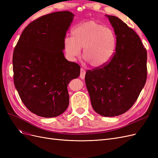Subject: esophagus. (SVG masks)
I'll return each instance as SVG.
<instances>
[{
  "label": "esophagus",
  "mask_w": 158,
  "mask_h": 158,
  "mask_svg": "<svg viewBox=\"0 0 158 158\" xmlns=\"http://www.w3.org/2000/svg\"><path fill=\"white\" fill-rule=\"evenodd\" d=\"M85 70L84 69L81 68V69H80V78L84 79V78H85Z\"/></svg>",
  "instance_id": "esophagus-1"
}]
</instances>
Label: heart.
<instances>
[{"instance_id":"b5f03b06","label":"heart","mask_w":158,"mask_h":158,"mask_svg":"<svg viewBox=\"0 0 158 158\" xmlns=\"http://www.w3.org/2000/svg\"><path fill=\"white\" fill-rule=\"evenodd\" d=\"M117 39L111 28L94 20L76 26L72 37H66L64 49L69 59L75 60L83 48L84 58L94 67H102L112 59L117 48Z\"/></svg>"}]
</instances>
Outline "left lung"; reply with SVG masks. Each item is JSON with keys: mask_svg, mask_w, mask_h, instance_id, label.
<instances>
[{"mask_svg": "<svg viewBox=\"0 0 158 158\" xmlns=\"http://www.w3.org/2000/svg\"><path fill=\"white\" fill-rule=\"evenodd\" d=\"M117 44L106 66L88 70L85 85L94 111L103 117L125 113L137 100L147 78V51L139 36L116 16H107Z\"/></svg>", "mask_w": 158, "mask_h": 158, "instance_id": "1", "label": "left lung"}]
</instances>
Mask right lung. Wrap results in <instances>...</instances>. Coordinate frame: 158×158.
I'll return each instance as SVG.
<instances>
[{"instance_id": "add662e5", "label": "right lung", "mask_w": 158, "mask_h": 158, "mask_svg": "<svg viewBox=\"0 0 158 158\" xmlns=\"http://www.w3.org/2000/svg\"><path fill=\"white\" fill-rule=\"evenodd\" d=\"M74 14L61 11L40 17L22 31L13 52L14 83L25 106L51 118L69 104L67 86L80 76V66L65 59L66 31Z\"/></svg>"}]
</instances>
